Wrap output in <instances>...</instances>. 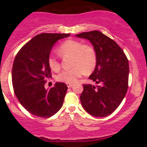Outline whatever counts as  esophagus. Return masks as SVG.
<instances>
[{"label": "esophagus", "instance_id": "obj_1", "mask_svg": "<svg viewBox=\"0 0 147 147\" xmlns=\"http://www.w3.org/2000/svg\"><path fill=\"white\" fill-rule=\"evenodd\" d=\"M67 87H71L73 86V84H69V83H67Z\"/></svg>", "mask_w": 147, "mask_h": 147}]
</instances>
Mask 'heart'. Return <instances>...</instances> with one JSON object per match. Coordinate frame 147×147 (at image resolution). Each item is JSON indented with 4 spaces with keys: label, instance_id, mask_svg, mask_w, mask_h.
<instances>
[{
    "label": "heart",
    "instance_id": "obj_1",
    "mask_svg": "<svg viewBox=\"0 0 147 147\" xmlns=\"http://www.w3.org/2000/svg\"><path fill=\"white\" fill-rule=\"evenodd\" d=\"M58 52L63 56H72V66L69 69H65L57 77L60 82L73 84L85 74L92 72L97 65V56L96 50L92 46L83 45L81 42L75 40H67L61 44ZM48 64L53 71L60 69L61 63L58 57L50 55Z\"/></svg>",
    "mask_w": 147,
    "mask_h": 147
}]
</instances>
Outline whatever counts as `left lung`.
<instances>
[{
	"mask_svg": "<svg viewBox=\"0 0 147 147\" xmlns=\"http://www.w3.org/2000/svg\"><path fill=\"white\" fill-rule=\"evenodd\" d=\"M77 37L92 42L97 56V65L89 77L97 84H84L80 101L84 109L97 117H105L115 112L128 89L129 62L115 41L98 30L84 32Z\"/></svg>",
	"mask_w": 147,
	"mask_h": 147,
	"instance_id": "1",
	"label": "left lung"
}]
</instances>
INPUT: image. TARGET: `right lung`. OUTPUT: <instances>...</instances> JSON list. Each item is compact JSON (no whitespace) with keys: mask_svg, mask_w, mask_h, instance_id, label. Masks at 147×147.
I'll return each instance as SVG.
<instances>
[{"mask_svg":"<svg viewBox=\"0 0 147 147\" xmlns=\"http://www.w3.org/2000/svg\"><path fill=\"white\" fill-rule=\"evenodd\" d=\"M70 34L41 33L22 47L12 69L14 92L22 106L34 116L48 118L63 106L67 90L63 82H56L49 90L46 79L51 78L48 58L53 45Z\"/></svg>","mask_w":147,"mask_h":147,"instance_id":"add662e5","label":"right lung"}]
</instances>
